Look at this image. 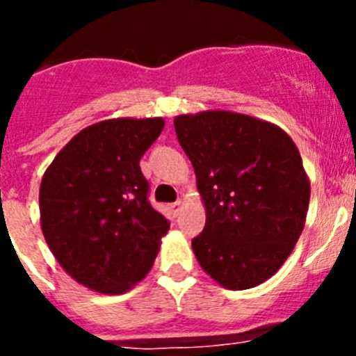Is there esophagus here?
<instances>
[{
  "label": "esophagus",
  "instance_id": "34e87169",
  "mask_svg": "<svg viewBox=\"0 0 356 356\" xmlns=\"http://www.w3.org/2000/svg\"><path fill=\"white\" fill-rule=\"evenodd\" d=\"M181 207H184V201L178 200V201H175V203H171V205H169V209H171V212L176 216V213H180Z\"/></svg>",
  "mask_w": 356,
  "mask_h": 356
}]
</instances>
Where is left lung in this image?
I'll use <instances>...</instances> for the list:
<instances>
[{"mask_svg":"<svg viewBox=\"0 0 356 356\" xmlns=\"http://www.w3.org/2000/svg\"><path fill=\"white\" fill-rule=\"evenodd\" d=\"M207 212L193 241L201 269L229 291L284 266L305 228L310 181L294 140L269 121L229 110L175 118Z\"/></svg>","mask_w":356,"mask_h":356,"instance_id":"8db88e82","label":"left lung"}]
</instances>
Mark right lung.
I'll return each instance as SVG.
<instances>
[{"label":"right lung","instance_id":"obj_1","mask_svg":"<svg viewBox=\"0 0 356 356\" xmlns=\"http://www.w3.org/2000/svg\"><path fill=\"white\" fill-rule=\"evenodd\" d=\"M162 118L106 119L58 151L40 181V228L62 269L102 294H122L149 273L169 221L147 201L140 159Z\"/></svg>","mask_w":356,"mask_h":356}]
</instances>
